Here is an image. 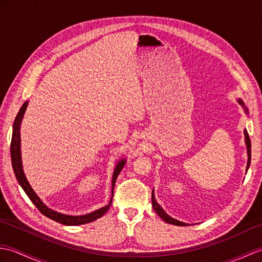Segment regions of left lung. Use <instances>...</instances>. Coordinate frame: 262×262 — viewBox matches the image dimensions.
Here are the masks:
<instances>
[{
    "label": "left lung",
    "instance_id": "left-lung-1",
    "mask_svg": "<svg viewBox=\"0 0 262 262\" xmlns=\"http://www.w3.org/2000/svg\"><path fill=\"white\" fill-rule=\"evenodd\" d=\"M237 101H238V103H240V104L242 105V107L244 108V110H246V113L248 114V109L246 108V105H244L242 100H241V99H237ZM244 135H246V144H247V151H248V163H247V171H248L249 166H250V162H251V141H250V137H249V134H248L247 129H244ZM152 206H153L154 210L157 211V214H158L164 222H166V223L173 224V225H178V226H186V225H188V224H186V223H182V222H180V221H177V220H174V219H172L171 216H169L168 214H166L165 211L162 209V207H161V206L157 203V200H155L154 191H152Z\"/></svg>",
    "mask_w": 262,
    "mask_h": 262
}]
</instances>
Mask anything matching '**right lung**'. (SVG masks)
<instances>
[{"instance_id": "1", "label": "right lung", "mask_w": 262, "mask_h": 262, "mask_svg": "<svg viewBox=\"0 0 262 262\" xmlns=\"http://www.w3.org/2000/svg\"><path fill=\"white\" fill-rule=\"evenodd\" d=\"M28 101H26L22 107L20 108L18 115H16L14 122H13V132H12V140H11V147H10V152H11V161H12V168L14 171V174L16 180H18L19 185L24 189L25 192L27 193V196L29 197V199L33 203V205L36 206L38 210L40 211L42 215H45L48 219H51L55 222H58L60 224L64 225H81V224H85V223H90V222L96 221L100 217L103 216L105 213H107L110 205H111V200L110 203L104 206V207H101L100 209H97L92 211L90 214H85V215H81V216H72V215H65V214H60L57 213V211L52 210L51 208H48L47 206L41 202V199L37 196V193L33 191V189L28 182L27 178L25 176L24 169H22V162H21V151H20V125L22 118H24L25 111L27 109ZM126 163V160H120L118 164L116 165L114 174H113V182H111V186H113V192L114 193V187H115V182L117 177L120 173V171L124 168V165ZM113 199V197H111Z\"/></svg>"}]
</instances>
